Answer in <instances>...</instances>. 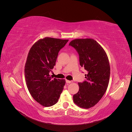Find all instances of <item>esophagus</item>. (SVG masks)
<instances>
[{"label": "esophagus", "mask_w": 132, "mask_h": 132, "mask_svg": "<svg viewBox=\"0 0 132 132\" xmlns=\"http://www.w3.org/2000/svg\"><path fill=\"white\" fill-rule=\"evenodd\" d=\"M73 81H70V80H66V82L67 83H71Z\"/></svg>", "instance_id": "obj_1"}]
</instances>
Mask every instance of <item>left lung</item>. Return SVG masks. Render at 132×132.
Wrapping results in <instances>:
<instances>
[{
	"instance_id": "1",
	"label": "left lung",
	"mask_w": 132,
	"mask_h": 132,
	"mask_svg": "<svg viewBox=\"0 0 132 132\" xmlns=\"http://www.w3.org/2000/svg\"><path fill=\"white\" fill-rule=\"evenodd\" d=\"M78 52L80 65L87 71L86 81L79 82L73 101L82 109L96 105L107 90L110 77L109 58L100 44L92 38L75 39L69 43Z\"/></svg>"
}]
</instances>
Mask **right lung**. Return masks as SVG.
I'll return each mask as SVG.
<instances>
[{"instance_id": "obj_1", "label": "right lung", "mask_w": 132, "mask_h": 132, "mask_svg": "<svg viewBox=\"0 0 132 132\" xmlns=\"http://www.w3.org/2000/svg\"><path fill=\"white\" fill-rule=\"evenodd\" d=\"M68 41L42 38L34 44L28 53L25 65L27 87L32 97L43 106L55 105L64 89L65 80L52 79L49 73L55 65L59 51Z\"/></svg>"}]
</instances>
